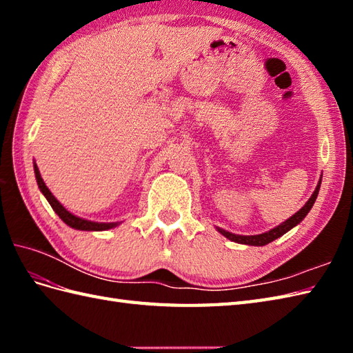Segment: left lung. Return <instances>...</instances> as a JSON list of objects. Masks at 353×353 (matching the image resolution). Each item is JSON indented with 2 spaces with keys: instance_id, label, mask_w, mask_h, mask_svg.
<instances>
[{
  "instance_id": "obj_1",
  "label": "left lung",
  "mask_w": 353,
  "mask_h": 353,
  "mask_svg": "<svg viewBox=\"0 0 353 353\" xmlns=\"http://www.w3.org/2000/svg\"><path fill=\"white\" fill-rule=\"evenodd\" d=\"M320 183H321V179H320V182H319V185H317L316 191H314V194L311 196V199H310L308 201H306V205L301 209V211H297L294 215L290 216V219H288L287 221H283V223H282V224H279V226H277V228H274V229H272V230L265 232V234H261V235H249V236H245V235H235V234H230V232H228V230H223V229H219V232H220V234H223L224 236H226V238L232 239V241L239 243V244H249V245H265V244H268V243H272V241H274L276 238H279V236H282L283 234H287V232H288L290 229H292L294 226H297V224L301 223V221L305 219L306 214H308V212L311 211V208H312V205H314V201H316V199H317V194H319V190H320Z\"/></svg>"
}]
</instances>
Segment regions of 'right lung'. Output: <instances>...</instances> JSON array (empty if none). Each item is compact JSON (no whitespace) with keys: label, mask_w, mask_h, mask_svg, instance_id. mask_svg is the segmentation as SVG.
I'll return each instance as SVG.
<instances>
[{"label":"right lung","mask_w":353,"mask_h":353,"mask_svg":"<svg viewBox=\"0 0 353 353\" xmlns=\"http://www.w3.org/2000/svg\"><path fill=\"white\" fill-rule=\"evenodd\" d=\"M34 174H36L37 185H39V190L42 191L45 199L48 200V203L51 205L52 209H54V212L59 216H61V219L63 220V223L68 224L70 228L79 229V230H108V229H112V228L118 226V223H95V221L83 220V219H80V216L72 215L71 212L66 211V209L61 203H59V200L54 196H52L51 191L47 188V185L43 183L42 177H41V172H39V170H37V165L36 163H34Z\"/></svg>","instance_id":"1"}]
</instances>
